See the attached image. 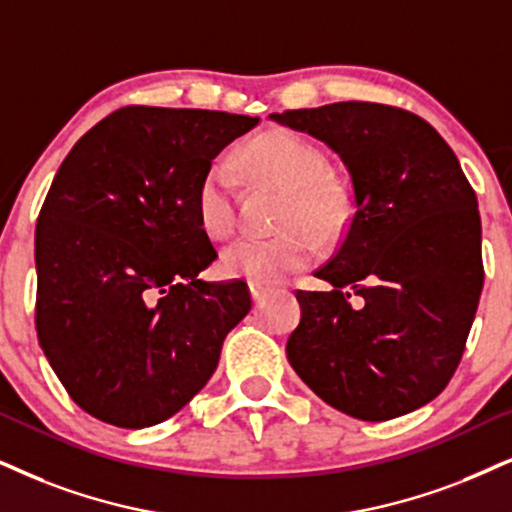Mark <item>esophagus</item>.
<instances>
[{
  "mask_svg": "<svg viewBox=\"0 0 512 512\" xmlns=\"http://www.w3.org/2000/svg\"><path fill=\"white\" fill-rule=\"evenodd\" d=\"M269 293H271V288L267 286V283L250 281V295H252V300H255V304H260Z\"/></svg>",
  "mask_w": 512,
  "mask_h": 512,
  "instance_id": "obj_1",
  "label": "esophagus"
}]
</instances>
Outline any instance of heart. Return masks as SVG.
I'll return each instance as SVG.
<instances>
[{
	"label": "heart",
	"mask_w": 512,
	"mask_h": 512,
	"mask_svg": "<svg viewBox=\"0 0 512 512\" xmlns=\"http://www.w3.org/2000/svg\"><path fill=\"white\" fill-rule=\"evenodd\" d=\"M245 165L257 177L286 186L276 236H241L226 245L222 269L255 283H276L312 262L319 250L314 233L328 241L340 236L352 217V193L340 179L326 174V155L312 141L286 129H267L248 141ZM238 179L226 160H215L203 172L196 189V217L205 236L226 238L236 229Z\"/></svg>",
	"instance_id": "b5f03b06"
}]
</instances>
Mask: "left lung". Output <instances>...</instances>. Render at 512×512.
I'll return each instance as SVG.
<instances>
[{
	"label": "left lung",
	"instance_id": "left-lung-1",
	"mask_svg": "<svg viewBox=\"0 0 512 512\" xmlns=\"http://www.w3.org/2000/svg\"><path fill=\"white\" fill-rule=\"evenodd\" d=\"M340 155L354 191L345 241L300 290L290 366L347 416L390 420L449 385L480 302L482 222L456 153L401 108L340 101L271 113Z\"/></svg>",
	"mask_w": 512,
	"mask_h": 512
}]
</instances>
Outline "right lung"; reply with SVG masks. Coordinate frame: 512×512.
Segmentation results:
<instances>
[{
	"label": "right lung",
	"mask_w": 512,
	"mask_h": 512,
	"mask_svg": "<svg viewBox=\"0 0 512 512\" xmlns=\"http://www.w3.org/2000/svg\"><path fill=\"white\" fill-rule=\"evenodd\" d=\"M260 118L198 108H120L58 167L35 229L37 338L80 409L151 428L212 378L250 312L243 281L198 278L217 250L196 189Z\"/></svg>",
	"instance_id": "add662e5"
}]
</instances>
